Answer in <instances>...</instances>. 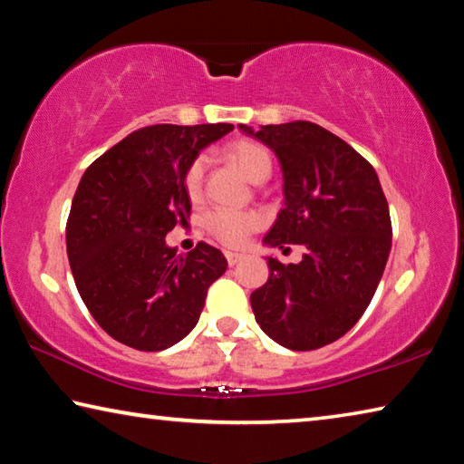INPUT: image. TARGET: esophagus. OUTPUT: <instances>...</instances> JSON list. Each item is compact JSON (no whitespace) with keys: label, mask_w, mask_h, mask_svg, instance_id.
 Listing matches in <instances>:
<instances>
[{"label":"esophagus","mask_w":464,"mask_h":464,"mask_svg":"<svg viewBox=\"0 0 464 464\" xmlns=\"http://www.w3.org/2000/svg\"><path fill=\"white\" fill-rule=\"evenodd\" d=\"M225 257L227 262H229V266H235L243 260V254H237V251H225Z\"/></svg>","instance_id":"1"}]
</instances>
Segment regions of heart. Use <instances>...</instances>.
Here are the masks:
<instances>
[{
  "label": "heart",
  "instance_id": "1",
  "mask_svg": "<svg viewBox=\"0 0 464 464\" xmlns=\"http://www.w3.org/2000/svg\"><path fill=\"white\" fill-rule=\"evenodd\" d=\"M225 157L233 161L243 176L251 182L260 184L266 182L272 174V155L262 143L249 139L233 140L225 147ZM204 169H207V161L204 157H196L186 169L184 176V188L188 196L196 200L202 192L204 182ZM262 215L256 210H210L204 217V227L207 231L217 237L221 243L229 247H237L247 239L249 233L260 229Z\"/></svg>",
  "mask_w": 464,
  "mask_h": 464
}]
</instances>
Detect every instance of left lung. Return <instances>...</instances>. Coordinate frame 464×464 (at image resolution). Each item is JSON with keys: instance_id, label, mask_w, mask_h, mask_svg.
<instances>
[{"instance_id": "left-lung-1", "label": "left lung", "mask_w": 464, "mask_h": 464, "mask_svg": "<svg viewBox=\"0 0 464 464\" xmlns=\"http://www.w3.org/2000/svg\"><path fill=\"white\" fill-rule=\"evenodd\" d=\"M239 130L276 153L285 207L264 246H303L298 264L268 260V282L249 296L264 334L288 350H317L362 317L391 251L389 204L374 168L319 124L295 121Z\"/></svg>"}]
</instances>
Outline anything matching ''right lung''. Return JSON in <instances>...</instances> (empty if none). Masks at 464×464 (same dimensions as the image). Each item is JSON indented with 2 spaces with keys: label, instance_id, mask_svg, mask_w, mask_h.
<instances>
[{
  "label": "right lung",
  "instance_id": "add662e5",
  "mask_svg": "<svg viewBox=\"0 0 464 464\" xmlns=\"http://www.w3.org/2000/svg\"><path fill=\"white\" fill-rule=\"evenodd\" d=\"M231 130L225 122L139 129L82 176L65 229L69 266L85 307L116 342L160 352L198 324L227 260L202 241L178 254L166 235L190 217L186 169Z\"/></svg>",
  "mask_w": 464,
  "mask_h": 464
}]
</instances>
